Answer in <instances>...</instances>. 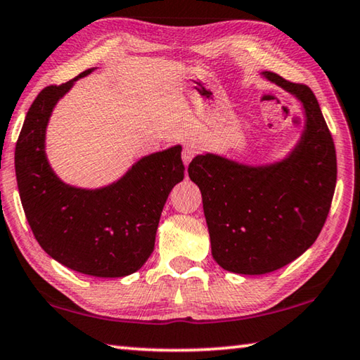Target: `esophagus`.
<instances>
[{"instance_id": "34e87169", "label": "esophagus", "mask_w": 360, "mask_h": 360, "mask_svg": "<svg viewBox=\"0 0 360 360\" xmlns=\"http://www.w3.org/2000/svg\"><path fill=\"white\" fill-rule=\"evenodd\" d=\"M181 158H184L185 164H190V161L193 159V150L188 148V146H186V148L184 150V156H181Z\"/></svg>"}]
</instances>
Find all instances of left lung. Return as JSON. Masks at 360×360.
Masks as SVG:
<instances>
[{
  "instance_id": "obj_1",
  "label": "left lung",
  "mask_w": 360,
  "mask_h": 360,
  "mask_svg": "<svg viewBox=\"0 0 360 360\" xmlns=\"http://www.w3.org/2000/svg\"><path fill=\"white\" fill-rule=\"evenodd\" d=\"M304 110V129L288 155L247 166L204 153L188 166L199 186L212 257L236 274H266L314 244L337 185V153L317 98L304 84L263 72Z\"/></svg>"
}]
</instances>
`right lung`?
Returning a JSON list of instances; mask_svg holds the SVG:
<instances>
[{
  "mask_svg": "<svg viewBox=\"0 0 360 360\" xmlns=\"http://www.w3.org/2000/svg\"><path fill=\"white\" fill-rule=\"evenodd\" d=\"M47 86L34 98L15 145V176L23 212L43 250L78 273L124 278L143 266L155 249L161 212L185 176L181 146L139 159L120 180L87 190L67 185L46 156L52 110L75 81Z\"/></svg>",
  "mask_w": 360,
  "mask_h": 360,
  "instance_id": "add662e5",
  "label": "right lung"
}]
</instances>
